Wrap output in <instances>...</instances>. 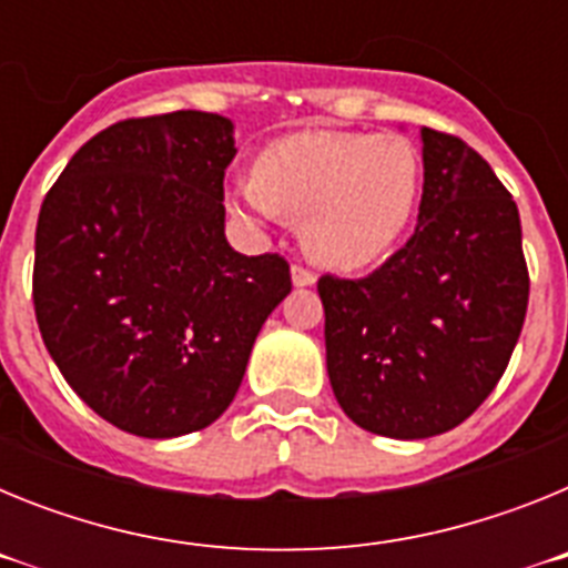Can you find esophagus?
Instances as JSON below:
<instances>
[{
  "mask_svg": "<svg viewBox=\"0 0 568 568\" xmlns=\"http://www.w3.org/2000/svg\"><path fill=\"white\" fill-rule=\"evenodd\" d=\"M293 284L295 287H313L315 273L304 267V264H293Z\"/></svg>",
  "mask_w": 568,
  "mask_h": 568,
  "instance_id": "1",
  "label": "esophagus"
}]
</instances>
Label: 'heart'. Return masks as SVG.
Here are the masks:
<instances>
[{
	"label": "heart",
	"mask_w": 568,
	"mask_h": 568,
	"mask_svg": "<svg viewBox=\"0 0 568 568\" xmlns=\"http://www.w3.org/2000/svg\"><path fill=\"white\" fill-rule=\"evenodd\" d=\"M420 155L400 135L304 130L255 155L235 207L301 219V244L335 270H361L400 241L420 199Z\"/></svg>",
	"instance_id": "heart-1"
}]
</instances>
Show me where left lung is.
I'll return each instance as SVG.
<instances>
[{
  "instance_id": "left-lung-1",
  "label": "left lung",
  "mask_w": 568,
  "mask_h": 568,
  "mask_svg": "<svg viewBox=\"0 0 568 568\" xmlns=\"http://www.w3.org/2000/svg\"><path fill=\"white\" fill-rule=\"evenodd\" d=\"M413 239L364 278L321 275L333 393L361 429L433 438L509 366L529 304L518 204L464 139L420 128Z\"/></svg>"
}]
</instances>
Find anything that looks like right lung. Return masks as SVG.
I'll return each instance as SVG.
<instances>
[{
    "mask_svg": "<svg viewBox=\"0 0 568 568\" xmlns=\"http://www.w3.org/2000/svg\"><path fill=\"white\" fill-rule=\"evenodd\" d=\"M233 155L219 113L124 119L73 153L39 210V333L73 393L130 435L213 424L293 290L278 253L224 239Z\"/></svg>",
    "mask_w": 568,
    "mask_h": 568,
    "instance_id": "obj_1",
    "label": "right lung"
}]
</instances>
